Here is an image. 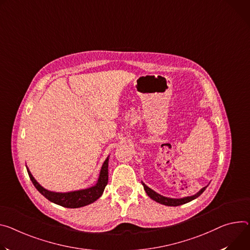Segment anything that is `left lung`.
Segmentation results:
<instances>
[{
  "instance_id": "8db88e82",
  "label": "left lung",
  "mask_w": 250,
  "mask_h": 250,
  "mask_svg": "<svg viewBox=\"0 0 250 250\" xmlns=\"http://www.w3.org/2000/svg\"><path fill=\"white\" fill-rule=\"evenodd\" d=\"M143 186H144V188L146 192V194L151 198L153 199L154 201L158 202V203H162L164 204V206H167V207H178V206H181V204H185V203H188L193 199H195L196 197H198L204 190H206V188L208 187H204L203 188H201L197 193H195L194 195L192 196H187V197H184V198H169V197H166V196H163L161 194H158L157 192L153 191L152 189H150L148 187H146L144 183H143Z\"/></svg>"
}]
</instances>
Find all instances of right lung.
<instances>
[{"mask_svg":"<svg viewBox=\"0 0 250 250\" xmlns=\"http://www.w3.org/2000/svg\"><path fill=\"white\" fill-rule=\"evenodd\" d=\"M108 157L104 161L101 172H100V177L98 179V183L96 186L85 188V189H81V190H76V191H71V192H54L50 191L46 188H43L42 186H40L37 180L34 178L32 173L30 172L29 168L27 167L29 176L32 180L33 185L35 188L50 201L59 204V206H62L63 208H82L84 206H87L89 203H93L96 201L99 197L102 196L104 188L107 185V180H108Z\"/></svg>","mask_w":250,"mask_h":250,"instance_id":"right-lung-1","label":"right lung"}]
</instances>
